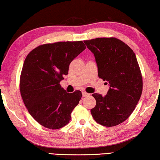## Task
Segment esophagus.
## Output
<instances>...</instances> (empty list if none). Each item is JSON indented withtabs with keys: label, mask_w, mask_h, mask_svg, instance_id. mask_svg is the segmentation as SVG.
Wrapping results in <instances>:
<instances>
[{
	"label": "esophagus",
	"mask_w": 160,
	"mask_h": 160,
	"mask_svg": "<svg viewBox=\"0 0 160 160\" xmlns=\"http://www.w3.org/2000/svg\"><path fill=\"white\" fill-rule=\"evenodd\" d=\"M89 96V93L85 92V91H83V92H82V96L83 97H87V96Z\"/></svg>",
	"instance_id": "34e87169"
}]
</instances>
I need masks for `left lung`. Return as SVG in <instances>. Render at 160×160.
Instances as JSON below:
<instances>
[{"label": "left lung", "mask_w": 160, "mask_h": 160, "mask_svg": "<svg viewBox=\"0 0 160 160\" xmlns=\"http://www.w3.org/2000/svg\"><path fill=\"white\" fill-rule=\"evenodd\" d=\"M94 54L98 76L109 84L104 96H92L96 100L91 113L98 124L111 127L130 116L141 97L143 80L135 54L127 44L116 38L84 40Z\"/></svg>", "instance_id": "left-lung-1"}]
</instances>
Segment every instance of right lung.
Returning <instances> with one entry per match:
<instances>
[{"instance_id":"right-lung-1","label":"right lung","mask_w":160,"mask_h":160,"mask_svg":"<svg viewBox=\"0 0 160 160\" xmlns=\"http://www.w3.org/2000/svg\"><path fill=\"white\" fill-rule=\"evenodd\" d=\"M86 49L82 41L58 42L36 47L27 56L20 78V91L29 114L47 128L69 123L79 103L80 91L66 92L60 84L71 61Z\"/></svg>"}]
</instances>
